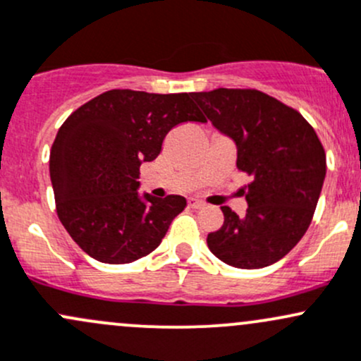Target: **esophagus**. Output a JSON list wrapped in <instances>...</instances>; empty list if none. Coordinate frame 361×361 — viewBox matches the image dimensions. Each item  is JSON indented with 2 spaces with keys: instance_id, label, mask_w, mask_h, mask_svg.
Wrapping results in <instances>:
<instances>
[{
  "instance_id": "obj_1",
  "label": "esophagus",
  "mask_w": 361,
  "mask_h": 361,
  "mask_svg": "<svg viewBox=\"0 0 361 361\" xmlns=\"http://www.w3.org/2000/svg\"><path fill=\"white\" fill-rule=\"evenodd\" d=\"M188 204H190V207H193V209H200V207L206 206V204H204L202 200H199V199H190V200H188Z\"/></svg>"
}]
</instances>
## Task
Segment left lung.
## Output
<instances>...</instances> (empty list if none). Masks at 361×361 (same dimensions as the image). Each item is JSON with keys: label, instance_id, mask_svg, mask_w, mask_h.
<instances>
[{"label": "left lung", "instance_id": "left-lung-1", "mask_svg": "<svg viewBox=\"0 0 361 361\" xmlns=\"http://www.w3.org/2000/svg\"><path fill=\"white\" fill-rule=\"evenodd\" d=\"M207 119L237 143V168L247 212L223 206L225 221L207 235L209 250L244 270L282 259L313 219L327 159L313 126L295 109L259 90L218 88L192 93Z\"/></svg>", "mask_w": 361, "mask_h": 361}]
</instances>
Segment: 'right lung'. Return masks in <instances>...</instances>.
Segmentation results:
<instances>
[{
    "label": "right lung",
    "instance_id": "1",
    "mask_svg": "<svg viewBox=\"0 0 361 361\" xmlns=\"http://www.w3.org/2000/svg\"><path fill=\"white\" fill-rule=\"evenodd\" d=\"M192 93L109 90L75 109L50 150L55 207L63 228L100 263L126 264L161 244L187 206L181 195L138 197L140 164L161 154L174 126L206 123Z\"/></svg>",
    "mask_w": 361,
    "mask_h": 361
}]
</instances>
